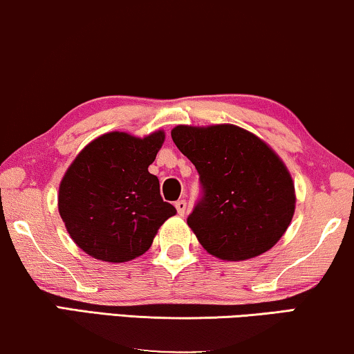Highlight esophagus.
<instances>
[{"instance_id": "obj_1", "label": "esophagus", "mask_w": 354, "mask_h": 354, "mask_svg": "<svg viewBox=\"0 0 354 354\" xmlns=\"http://www.w3.org/2000/svg\"><path fill=\"white\" fill-rule=\"evenodd\" d=\"M176 209L178 215H185V211H187V201L185 199H178V201L176 203Z\"/></svg>"}]
</instances>
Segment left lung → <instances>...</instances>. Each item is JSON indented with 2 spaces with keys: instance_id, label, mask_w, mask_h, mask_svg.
I'll list each match as a JSON object with an SVG mask.
<instances>
[{
  "instance_id": "8db88e82",
  "label": "left lung",
  "mask_w": 354,
  "mask_h": 354,
  "mask_svg": "<svg viewBox=\"0 0 354 354\" xmlns=\"http://www.w3.org/2000/svg\"><path fill=\"white\" fill-rule=\"evenodd\" d=\"M171 136L199 174L201 199L187 223L203 248L230 262L273 248L295 211L294 182L281 158L233 124L177 126Z\"/></svg>"
}]
</instances>
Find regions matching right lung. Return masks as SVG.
<instances>
[{
  "mask_svg": "<svg viewBox=\"0 0 354 354\" xmlns=\"http://www.w3.org/2000/svg\"><path fill=\"white\" fill-rule=\"evenodd\" d=\"M165 143L156 131L139 139L109 132L86 145L59 187L66 232L91 257L121 263L145 254L176 207L162 201L160 180L148 172Z\"/></svg>",
  "mask_w": 354,
  "mask_h": 354,
  "instance_id": "add662e5",
  "label": "right lung"
}]
</instances>
